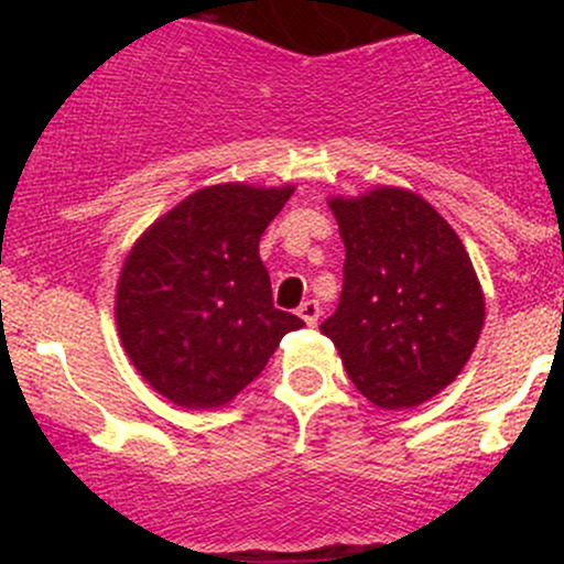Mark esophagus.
I'll return each instance as SVG.
<instances>
[{"mask_svg": "<svg viewBox=\"0 0 564 564\" xmlns=\"http://www.w3.org/2000/svg\"><path fill=\"white\" fill-rule=\"evenodd\" d=\"M296 313H300V318L307 323V326H315V323H318V318H321V304L315 300H307V302L300 304V310H296Z\"/></svg>", "mask_w": 564, "mask_h": 564, "instance_id": "obj_1", "label": "esophagus"}]
</instances>
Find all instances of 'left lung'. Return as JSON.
Masks as SVG:
<instances>
[{
    "label": "left lung",
    "instance_id": "1",
    "mask_svg": "<svg viewBox=\"0 0 564 564\" xmlns=\"http://www.w3.org/2000/svg\"><path fill=\"white\" fill-rule=\"evenodd\" d=\"M345 241V281L321 332L373 405L435 398L467 366L485 300L467 249L422 196L379 187L332 198Z\"/></svg>",
    "mask_w": 564,
    "mask_h": 564
}]
</instances>
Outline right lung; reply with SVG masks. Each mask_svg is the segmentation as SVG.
Segmentation results:
<instances>
[{
  "mask_svg": "<svg viewBox=\"0 0 564 564\" xmlns=\"http://www.w3.org/2000/svg\"><path fill=\"white\" fill-rule=\"evenodd\" d=\"M294 187L212 185L142 232L116 291L121 345L183 408H217L268 366L302 318L273 304L260 238Z\"/></svg>",
  "mask_w": 564,
  "mask_h": 564,
  "instance_id": "add662e5",
  "label": "right lung"
}]
</instances>
